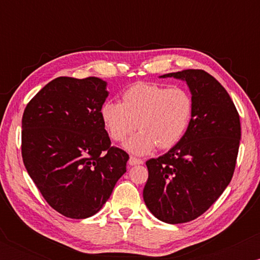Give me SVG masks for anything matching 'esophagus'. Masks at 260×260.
I'll return each mask as SVG.
<instances>
[{"label":"esophagus","mask_w":260,"mask_h":260,"mask_svg":"<svg viewBox=\"0 0 260 260\" xmlns=\"http://www.w3.org/2000/svg\"><path fill=\"white\" fill-rule=\"evenodd\" d=\"M128 164H129L131 166H133V165H142L143 160L142 159H138V157H136V156H131L129 160H128Z\"/></svg>","instance_id":"1"}]
</instances>
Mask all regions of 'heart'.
Instances as JSON below:
<instances>
[{"instance_id":"b5f03b06","label":"heart","mask_w":260,"mask_h":260,"mask_svg":"<svg viewBox=\"0 0 260 260\" xmlns=\"http://www.w3.org/2000/svg\"><path fill=\"white\" fill-rule=\"evenodd\" d=\"M193 115V99L180 86L138 83L122 95V103L106 101L101 120L111 139L122 142L139 128L124 144L133 154H148L155 147H175L186 133Z\"/></svg>"}]
</instances>
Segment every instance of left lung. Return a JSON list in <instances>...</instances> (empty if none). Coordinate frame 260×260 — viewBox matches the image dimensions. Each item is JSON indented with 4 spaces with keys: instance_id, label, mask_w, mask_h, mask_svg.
Instances as JSON below:
<instances>
[{
    "instance_id": "1",
    "label": "left lung",
    "mask_w": 260,
    "mask_h": 260,
    "mask_svg": "<svg viewBox=\"0 0 260 260\" xmlns=\"http://www.w3.org/2000/svg\"><path fill=\"white\" fill-rule=\"evenodd\" d=\"M186 80L193 115L175 147L148 160L149 177L143 189L145 205L168 223L192 221L222 194L234 176L241 139L240 115L229 92L203 70L168 73Z\"/></svg>"
}]
</instances>
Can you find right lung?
<instances>
[{"label":"right lung","instance_id":"obj_1","mask_svg":"<svg viewBox=\"0 0 260 260\" xmlns=\"http://www.w3.org/2000/svg\"><path fill=\"white\" fill-rule=\"evenodd\" d=\"M106 85L96 77H58L23 113L26 171L50 207L71 219H86L103 208L129 159L111 147L101 120Z\"/></svg>","mask_w":260,"mask_h":260}]
</instances>
